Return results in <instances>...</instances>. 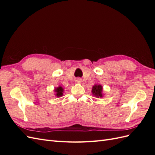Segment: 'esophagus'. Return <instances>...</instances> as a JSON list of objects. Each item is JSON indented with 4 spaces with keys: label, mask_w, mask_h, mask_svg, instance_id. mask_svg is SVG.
Here are the masks:
<instances>
[{
    "label": "esophagus",
    "mask_w": 155,
    "mask_h": 155,
    "mask_svg": "<svg viewBox=\"0 0 155 155\" xmlns=\"http://www.w3.org/2000/svg\"><path fill=\"white\" fill-rule=\"evenodd\" d=\"M78 82H80V81H79V79H78V80H77Z\"/></svg>",
    "instance_id": "obj_1"
}]
</instances>
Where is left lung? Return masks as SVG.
<instances>
[{
  "label": "left lung",
  "mask_w": 155,
  "mask_h": 155,
  "mask_svg": "<svg viewBox=\"0 0 155 155\" xmlns=\"http://www.w3.org/2000/svg\"><path fill=\"white\" fill-rule=\"evenodd\" d=\"M103 87L100 85H96L92 87V92L96 97H102Z\"/></svg>",
  "instance_id": "obj_1"
}]
</instances>
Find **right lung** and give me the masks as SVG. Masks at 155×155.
I'll return each instance as SVG.
<instances>
[{"instance_id": "obj_1", "label": "right lung", "mask_w": 155, "mask_h": 155, "mask_svg": "<svg viewBox=\"0 0 155 155\" xmlns=\"http://www.w3.org/2000/svg\"><path fill=\"white\" fill-rule=\"evenodd\" d=\"M55 92L56 93L55 95L57 96L58 97H60L63 96V88H62V87H59L58 88H55L54 90Z\"/></svg>"}]
</instances>
